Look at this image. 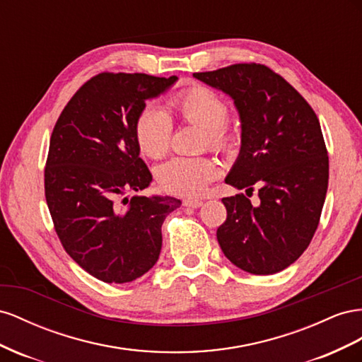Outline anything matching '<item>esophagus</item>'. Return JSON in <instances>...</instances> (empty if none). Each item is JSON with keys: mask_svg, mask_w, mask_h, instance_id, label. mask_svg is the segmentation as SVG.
<instances>
[{"mask_svg": "<svg viewBox=\"0 0 362 362\" xmlns=\"http://www.w3.org/2000/svg\"><path fill=\"white\" fill-rule=\"evenodd\" d=\"M202 204H203L202 200H195V199H187V200H183V206H187V208H192V209L200 208Z\"/></svg>", "mask_w": 362, "mask_h": 362, "instance_id": "obj_1", "label": "esophagus"}]
</instances>
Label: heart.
Returning <instances> with one entry per match:
<instances>
[{"instance_id":"obj_1","label":"heart","mask_w":362,"mask_h":362,"mask_svg":"<svg viewBox=\"0 0 362 362\" xmlns=\"http://www.w3.org/2000/svg\"><path fill=\"white\" fill-rule=\"evenodd\" d=\"M174 112L185 122L203 129V144L215 151H230L238 141L236 129L227 122L229 106L211 88L194 85L180 90L171 101ZM173 126L160 109L146 107L135 124L139 151L150 159H159L170 150ZM218 175V165L209 158H173L158 168L156 177L163 191L183 197L200 195Z\"/></svg>"}]
</instances>
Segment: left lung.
<instances>
[{
	"mask_svg": "<svg viewBox=\"0 0 362 362\" xmlns=\"http://www.w3.org/2000/svg\"><path fill=\"white\" fill-rule=\"evenodd\" d=\"M195 78L230 95L241 119V151L226 183L244 194L224 197L227 218L216 230L224 256L252 274H274L308 249L322 215L329 158L308 101L273 69L235 64Z\"/></svg>",
	"mask_w": 362,
	"mask_h": 362,
	"instance_id": "8db88e82",
	"label": "left lung"
}]
</instances>
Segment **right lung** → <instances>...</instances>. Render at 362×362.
<instances>
[{"label":"right lung","mask_w":362,"mask_h":362,"mask_svg":"<svg viewBox=\"0 0 362 362\" xmlns=\"http://www.w3.org/2000/svg\"><path fill=\"white\" fill-rule=\"evenodd\" d=\"M175 80L101 72L72 95L51 133L45 199L54 230L72 259L106 284L135 281L158 262L163 220L182 204L159 195L121 200L151 182L135 124L146 101Z\"/></svg>","instance_id":"1"}]
</instances>
